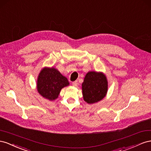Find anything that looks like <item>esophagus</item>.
Here are the masks:
<instances>
[{"instance_id":"34e87169","label":"esophagus","mask_w":151,"mask_h":151,"mask_svg":"<svg viewBox=\"0 0 151 151\" xmlns=\"http://www.w3.org/2000/svg\"><path fill=\"white\" fill-rule=\"evenodd\" d=\"M72 85H73V87H77V86H78V81H73V82L72 83Z\"/></svg>"}]
</instances>
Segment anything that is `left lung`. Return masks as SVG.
I'll return each instance as SVG.
<instances>
[{"mask_svg":"<svg viewBox=\"0 0 151 151\" xmlns=\"http://www.w3.org/2000/svg\"><path fill=\"white\" fill-rule=\"evenodd\" d=\"M107 80L104 73L89 71L85 75L82 83L84 101L88 104H93L101 101L107 92Z\"/></svg>","mask_w":151,"mask_h":151,"instance_id":"1","label":"left lung"}]
</instances>
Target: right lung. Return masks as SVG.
Here are the masks:
<instances>
[{"label": "right lung", "mask_w": 151, "mask_h": 151, "mask_svg": "<svg viewBox=\"0 0 151 151\" xmlns=\"http://www.w3.org/2000/svg\"><path fill=\"white\" fill-rule=\"evenodd\" d=\"M69 85L68 79L54 68H43L37 79L38 92L49 101L56 99L61 90Z\"/></svg>", "instance_id": "right-lung-1"}]
</instances>
